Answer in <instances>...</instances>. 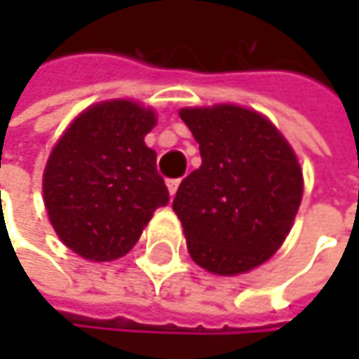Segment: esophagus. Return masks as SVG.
<instances>
[{
  "label": "esophagus",
  "mask_w": 359,
  "mask_h": 359,
  "mask_svg": "<svg viewBox=\"0 0 359 359\" xmlns=\"http://www.w3.org/2000/svg\"><path fill=\"white\" fill-rule=\"evenodd\" d=\"M180 180L179 179H170L166 182V187H168V193H170V197H175L177 195V189H179Z\"/></svg>",
  "instance_id": "1"
}]
</instances>
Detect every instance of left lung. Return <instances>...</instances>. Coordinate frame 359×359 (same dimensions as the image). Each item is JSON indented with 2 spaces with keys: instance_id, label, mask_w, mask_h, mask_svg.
I'll return each mask as SVG.
<instances>
[{
  "instance_id": "8db88e82",
  "label": "left lung",
  "mask_w": 359,
  "mask_h": 359,
  "mask_svg": "<svg viewBox=\"0 0 359 359\" xmlns=\"http://www.w3.org/2000/svg\"><path fill=\"white\" fill-rule=\"evenodd\" d=\"M179 114L201 154V166L172 201L187 250L208 272H250L272 257L293 226L304 195L297 156L253 109L218 104Z\"/></svg>"
}]
</instances>
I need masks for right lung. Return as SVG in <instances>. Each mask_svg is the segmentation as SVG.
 <instances>
[{"label": "right lung", "mask_w": 359, "mask_h": 359, "mask_svg": "<svg viewBox=\"0 0 359 359\" xmlns=\"http://www.w3.org/2000/svg\"><path fill=\"white\" fill-rule=\"evenodd\" d=\"M156 114L130 100L87 108L60 137L43 172V201L62 243L91 262L133 250L154 212L168 203L145 135Z\"/></svg>", "instance_id": "1"}]
</instances>
